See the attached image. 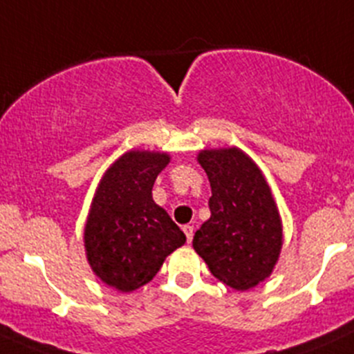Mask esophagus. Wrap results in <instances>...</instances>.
I'll use <instances>...</instances> for the list:
<instances>
[{
  "label": "esophagus",
  "instance_id": "obj_1",
  "mask_svg": "<svg viewBox=\"0 0 354 354\" xmlns=\"http://www.w3.org/2000/svg\"><path fill=\"white\" fill-rule=\"evenodd\" d=\"M183 232H185V235H187L188 243H190L192 239H194V226H192V225H185L183 226Z\"/></svg>",
  "mask_w": 354,
  "mask_h": 354
}]
</instances>
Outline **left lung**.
I'll return each instance as SVG.
<instances>
[{"instance_id":"1","label":"left lung","mask_w":354,"mask_h":354,"mask_svg":"<svg viewBox=\"0 0 354 354\" xmlns=\"http://www.w3.org/2000/svg\"><path fill=\"white\" fill-rule=\"evenodd\" d=\"M211 183V218L195 232L194 249L219 282L249 290L275 270L283 226L272 188L257 164L236 147L197 156Z\"/></svg>"}]
</instances>
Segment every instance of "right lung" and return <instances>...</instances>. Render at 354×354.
Here are the masks:
<instances>
[{"instance_id": "add662e5", "label": "right lung", "mask_w": 354, "mask_h": 354, "mask_svg": "<svg viewBox=\"0 0 354 354\" xmlns=\"http://www.w3.org/2000/svg\"><path fill=\"white\" fill-rule=\"evenodd\" d=\"M167 152L129 150L109 166L95 190L84 225V250L95 275L119 292L149 283L185 233L152 198L169 164Z\"/></svg>"}]
</instances>
